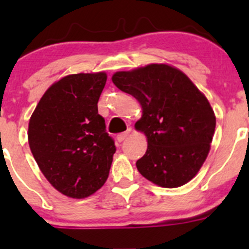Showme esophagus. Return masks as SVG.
<instances>
[{"instance_id":"obj_1","label":"esophagus","mask_w":249,"mask_h":249,"mask_svg":"<svg viewBox=\"0 0 249 249\" xmlns=\"http://www.w3.org/2000/svg\"><path fill=\"white\" fill-rule=\"evenodd\" d=\"M129 135H130V132L129 131H125V132H122V134H119L117 136V140H118V142H124L125 140L127 139V137H129Z\"/></svg>"}]
</instances>
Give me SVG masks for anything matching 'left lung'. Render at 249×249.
<instances>
[{
  "label": "left lung",
  "mask_w": 249,
  "mask_h": 249,
  "mask_svg": "<svg viewBox=\"0 0 249 249\" xmlns=\"http://www.w3.org/2000/svg\"><path fill=\"white\" fill-rule=\"evenodd\" d=\"M112 80L142 107L135 127L144 132L148 148L136 162L139 172L164 188L189 182L214 135L215 115L205 95L182 71L165 64L117 72Z\"/></svg>",
  "instance_id": "obj_1"
}]
</instances>
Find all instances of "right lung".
<instances>
[{"label":"right lung","instance_id":"right-lung-1","mask_svg":"<svg viewBox=\"0 0 249 249\" xmlns=\"http://www.w3.org/2000/svg\"><path fill=\"white\" fill-rule=\"evenodd\" d=\"M107 74H70L44 92L29 123V144L37 165L61 194L84 199L109 175L114 141L97 102Z\"/></svg>","mask_w":249,"mask_h":249}]
</instances>
